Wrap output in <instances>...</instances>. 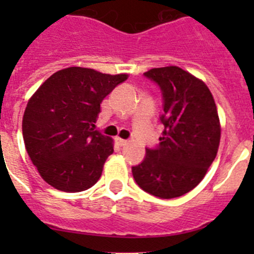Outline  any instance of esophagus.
<instances>
[{
  "label": "esophagus",
  "mask_w": 254,
  "mask_h": 254,
  "mask_svg": "<svg viewBox=\"0 0 254 254\" xmlns=\"http://www.w3.org/2000/svg\"><path fill=\"white\" fill-rule=\"evenodd\" d=\"M116 141H117V143L120 145V146H126V145L128 143V141H127V140H123V138H120V137H117Z\"/></svg>",
  "instance_id": "34e87169"
}]
</instances>
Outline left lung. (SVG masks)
Here are the masks:
<instances>
[{
  "label": "left lung",
  "instance_id": "left-lung-1",
  "mask_svg": "<svg viewBox=\"0 0 254 254\" xmlns=\"http://www.w3.org/2000/svg\"><path fill=\"white\" fill-rule=\"evenodd\" d=\"M145 77L160 87L163 136L146 147L132 174L145 192L174 198L193 190L215 160L220 143L216 104L205 82L177 66L152 68Z\"/></svg>",
  "mask_w": 254,
  "mask_h": 254
}]
</instances>
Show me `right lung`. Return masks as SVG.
Listing matches in <instances>:
<instances>
[{
  "label": "right lung",
  "mask_w": 254,
  "mask_h": 254,
  "mask_svg": "<svg viewBox=\"0 0 254 254\" xmlns=\"http://www.w3.org/2000/svg\"><path fill=\"white\" fill-rule=\"evenodd\" d=\"M127 75L68 67L47 78L31 96L22 137L42 178L64 192H81L99 181L113 154L112 138L95 128L100 103Z\"/></svg>",
  "instance_id": "1"
}]
</instances>
